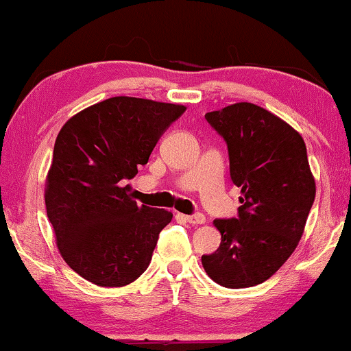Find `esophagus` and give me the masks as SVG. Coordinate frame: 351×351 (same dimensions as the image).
Listing matches in <instances>:
<instances>
[{
    "label": "esophagus",
    "instance_id": "1",
    "mask_svg": "<svg viewBox=\"0 0 351 351\" xmlns=\"http://www.w3.org/2000/svg\"><path fill=\"white\" fill-rule=\"evenodd\" d=\"M184 219H186L189 224H204V223H206V216L201 215V213H196V215L184 216Z\"/></svg>",
    "mask_w": 351,
    "mask_h": 351
}]
</instances>
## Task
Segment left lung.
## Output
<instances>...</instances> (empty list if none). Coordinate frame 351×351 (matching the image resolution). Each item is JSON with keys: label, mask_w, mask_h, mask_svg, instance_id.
<instances>
[{"label": "left lung", "mask_w": 351, "mask_h": 351, "mask_svg": "<svg viewBox=\"0 0 351 351\" xmlns=\"http://www.w3.org/2000/svg\"><path fill=\"white\" fill-rule=\"evenodd\" d=\"M204 117L228 145L231 180L243 196L237 217L215 219L221 244L201 264L223 287H252L279 271L304 234L315 199L307 148L299 132L256 104Z\"/></svg>", "instance_id": "1"}]
</instances>
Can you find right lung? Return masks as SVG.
Instances as JSON below:
<instances>
[{"mask_svg": "<svg viewBox=\"0 0 351 351\" xmlns=\"http://www.w3.org/2000/svg\"><path fill=\"white\" fill-rule=\"evenodd\" d=\"M184 110L120 95L84 108L60 128L46 178V211L60 256L86 280L123 287L147 271L173 215L138 206L127 181Z\"/></svg>", "mask_w": 351, "mask_h": 351, "instance_id": "obj_1", "label": "right lung"}]
</instances>
